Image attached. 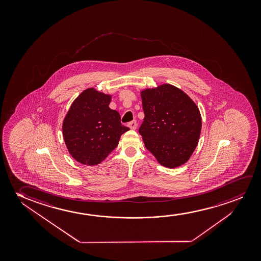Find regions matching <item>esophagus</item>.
Segmentation results:
<instances>
[{
    "label": "esophagus",
    "instance_id": "1",
    "mask_svg": "<svg viewBox=\"0 0 261 261\" xmlns=\"http://www.w3.org/2000/svg\"><path fill=\"white\" fill-rule=\"evenodd\" d=\"M128 126L130 127V129L136 130V127H137V123H136V120H133V121L129 122Z\"/></svg>",
    "mask_w": 261,
    "mask_h": 261
}]
</instances>
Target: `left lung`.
Instances as JSON below:
<instances>
[{"instance_id": "1", "label": "left lung", "mask_w": 261, "mask_h": 261, "mask_svg": "<svg viewBox=\"0 0 261 261\" xmlns=\"http://www.w3.org/2000/svg\"><path fill=\"white\" fill-rule=\"evenodd\" d=\"M144 118L139 128L147 150L166 168L180 167L196 148L201 117L184 91L164 84L141 92Z\"/></svg>"}]
</instances>
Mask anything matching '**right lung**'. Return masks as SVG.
Masks as SVG:
<instances>
[{
  "mask_svg": "<svg viewBox=\"0 0 261 261\" xmlns=\"http://www.w3.org/2000/svg\"><path fill=\"white\" fill-rule=\"evenodd\" d=\"M111 94L88 88L80 93L65 116L62 132L68 152L79 163L100 164L118 146L128 127L118 111L109 107Z\"/></svg>",
  "mask_w": 261,
  "mask_h": 261,
  "instance_id": "right-lung-1",
  "label": "right lung"
}]
</instances>
